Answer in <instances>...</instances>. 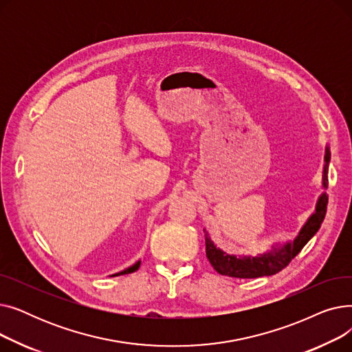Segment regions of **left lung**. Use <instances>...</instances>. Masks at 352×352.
Returning <instances> with one entry per match:
<instances>
[{"mask_svg": "<svg viewBox=\"0 0 352 352\" xmlns=\"http://www.w3.org/2000/svg\"><path fill=\"white\" fill-rule=\"evenodd\" d=\"M331 161L329 146H325L324 154V165H322V179L321 188L324 190L316 204V210L307 218L305 224L301 227L298 235L294 239H288L285 243H275L271 250L251 255H236L228 254L215 245L207 230L206 234V252L208 261L214 267V270L221 275L234 276V278H258V276H268L280 272L285 268L292 258L297 255L309 239L317 234L320 230L328 204V195L325 190L328 188V165Z\"/></svg>", "mask_w": 352, "mask_h": 352, "instance_id": "obj_1", "label": "left lung"}]
</instances>
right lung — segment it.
<instances>
[{
	"mask_svg": "<svg viewBox=\"0 0 352 352\" xmlns=\"http://www.w3.org/2000/svg\"><path fill=\"white\" fill-rule=\"evenodd\" d=\"M140 265H141V260H138L135 264H133V265H129L128 268H125V270H122V271H120V272H116V274H113V275H109V276H118V275H124V274H131V272H134V271H137L138 268H140Z\"/></svg>",
	"mask_w": 352,
	"mask_h": 352,
	"instance_id": "obj_1",
	"label": "right lung"
}]
</instances>
